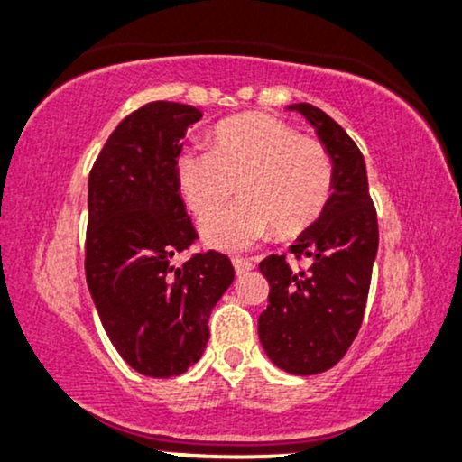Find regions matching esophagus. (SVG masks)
I'll return each mask as SVG.
<instances>
[{
  "instance_id": "esophagus-1",
  "label": "esophagus",
  "mask_w": 462,
  "mask_h": 462,
  "mask_svg": "<svg viewBox=\"0 0 462 462\" xmlns=\"http://www.w3.org/2000/svg\"><path fill=\"white\" fill-rule=\"evenodd\" d=\"M232 264H235L236 274H243V273H247V271H251V268H254V264H251V262L245 260V258H235V260H232Z\"/></svg>"
}]
</instances>
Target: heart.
Returning a JSON list of instances; mask_svg holds the SVG:
<instances>
[{"instance_id":"1","label":"heart","mask_w":462,"mask_h":462,"mask_svg":"<svg viewBox=\"0 0 462 462\" xmlns=\"http://www.w3.org/2000/svg\"><path fill=\"white\" fill-rule=\"evenodd\" d=\"M177 185L198 219L235 208L202 226L204 241L241 249L271 236L291 238L322 217L335 189V162L319 140L300 136L288 121L249 113L221 121L213 149H185L177 157Z\"/></svg>"}]
</instances>
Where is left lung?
<instances>
[{"label": "left lung", "instance_id": "left-lung-1", "mask_svg": "<svg viewBox=\"0 0 462 462\" xmlns=\"http://www.w3.org/2000/svg\"><path fill=\"white\" fill-rule=\"evenodd\" d=\"M315 127L335 162V189L322 217L296 238L290 251L309 258L294 268L285 255L260 262L268 307L258 319L262 347L279 369L294 375L328 371L358 335L377 255V211L369 194L365 157L347 132L311 104H291Z\"/></svg>", "mask_w": 462, "mask_h": 462}]
</instances>
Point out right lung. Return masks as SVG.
I'll list each match as a JSON object with an SVG mask.
<instances>
[{"mask_svg":"<svg viewBox=\"0 0 462 462\" xmlns=\"http://www.w3.org/2000/svg\"><path fill=\"white\" fill-rule=\"evenodd\" d=\"M194 106L149 102L110 134L89 172L85 274L104 330L134 371L174 377L208 341V315L235 282L219 251L172 258L196 243L177 185Z\"/></svg>","mask_w":462,"mask_h":462,"instance_id":"add662e5","label":"right lung"}]
</instances>
